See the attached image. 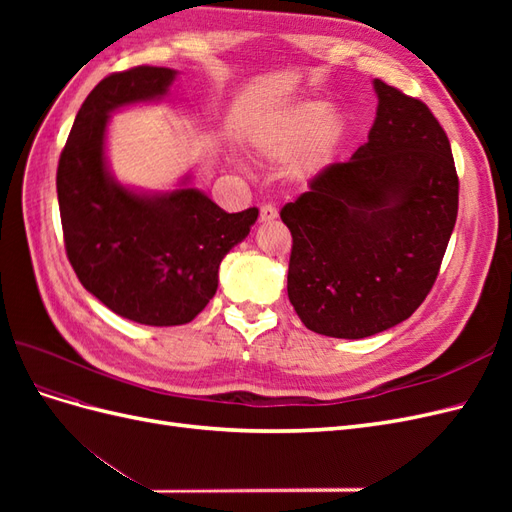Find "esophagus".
<instances>
[{
	"instance_id": "34e87169",
	"label": "esophagus",
	"mask_w": 512,
	"mask_h": 512,
	"mask_svg": "<svg viewBox=\"0 0 512 512\" xmlns=\"http://www.w3.org/2000/svg\"><path fill=\"white\" fill-rule=\"evenodd\" d=\"M273 220H277V209L273 205H262L260 207V222L269 224Z\"/></svg>"
}]
</instances>
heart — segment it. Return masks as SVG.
<instances>
[{
    "label": "heart",
    "mask_w": 512,
    "mask_h": 512,
    "mask_svg": "<svg viewBox=\"0 0 512 512\" xmlns=\"http://www.w3.org/2000/svg\"><path fill=\"white\" fill-rule=\"evenodd\" d=\"M346 138V121L329 102L303 100L260 121L252 147L269 162H286L288 179L305 185L327 170Z\"/></svg>",
    "instance_id": "obj_1"
}]
</instances>
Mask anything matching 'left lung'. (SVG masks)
Returning <instances> with one entry per match:
<instances>
[{"label": "left lung", "mask_w": 512, "mask_h": 512, "mask_svg": "<svg viewBox=\"0 0 512 512\" xmlns=\"http://www.w3.org/2000/svg\"><path fill=\"white\" fill-rule=\"evenodd\" d=\"M367 143L282 209L288 299L309 331L363 339L410 318L436 282L459 205L451 143L416 98L374 79Z\"/></svg>", "instance_id": "left-lung-1"}]
</instances>
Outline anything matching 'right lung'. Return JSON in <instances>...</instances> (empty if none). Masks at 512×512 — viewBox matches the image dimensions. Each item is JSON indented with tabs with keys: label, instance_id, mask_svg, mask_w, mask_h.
I'll use <instances>...</instances> for the list:
<instances>
[{
	"label": "right lung",
	"instance_id": "right-lung-1",
	"mask_svg": "<svg viewBox=\"0 0 512 512\" xmlns=\"http://www.w3.org/2000/svg\"><path fill=\"white\" fill-rule=\"evenodd\" d=\"M177 70L138 66L106 76L76 113L57 166V200L70 265L111 312L149 327L194 320L218 290L224 256L258 220L226 213L185 175L147 192L115 179L106 158L113 113L168 96Z\"/></svg>",
	"mask_w": 512,
	"mask_h": 512
}]
</instances>
